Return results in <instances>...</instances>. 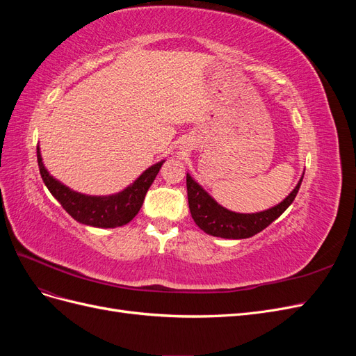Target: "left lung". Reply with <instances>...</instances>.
Here are the masks:
<instances>
[{"label":"left lung","instance_id":"1","mask_svg":"<svg viewBox=\"0 0 356 356\" xmlns=\"http://www.w3.org/2000/svg\"><path fill=\"white\" fill-rule=\"evenodd\" d=\"M301 181L303 178L298 181V184L289 193L288 197L276 207L257 213H238L222 208L187 174L188 208L193 220L204 233L224 239H246L260 233L276 218L281 217L289 204L294 202Z\"/></svg>","mask_w":356,"mask_h":356}]
</instances>
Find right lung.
<instances>
[{
    "label": "right lung",
    "instance_id": "obj_1",
    "mask_svg": "<svg viewBox=\"0 0 356 356\" xmlns=\"http://www.w3.org/2000/svg\"><path fill=\"white\" fill-rule=\"evenodd\" d=\"M37 160L42 181L55 199L62 204L71 217L86 225L99 229H114L132 221L141 209L147 191L153 184L156 175L163 165V160L148 168L132 186L114 196H86L72 191L62 182L53 178L42 165L40 148L37 147Z\"/></svg>",
    "mask_w": 356,
    "mask_h": 356
}]
</instances>
